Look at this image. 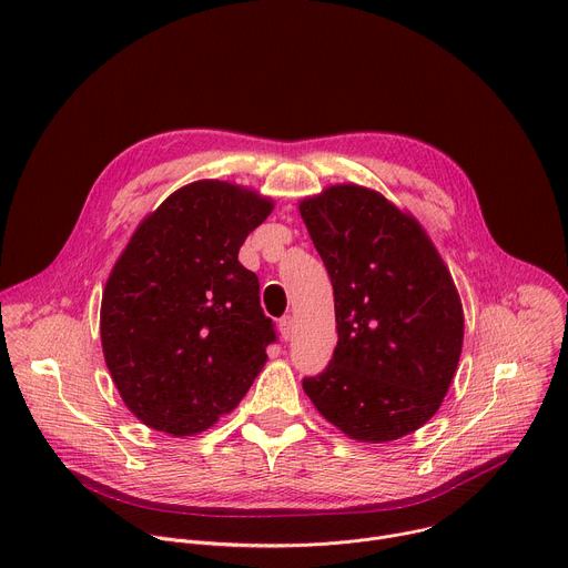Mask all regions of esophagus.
<instances>
[{
	"label": "esophagus",
	"mask_w": 568,
	"mask_h": 568,
	"mask_svg": "<svg viewBox=\"0 0 568 568\" xmlns=\"http://www.w3.org/2000/svg\"><path fill=\"white\" fill-rule=\"evenodd\" d=\"M292 331H294V318L287 314V316H283V318L278 321V333H281V337L287 342V339L292 337Z\"/></svg>",
	"instance_id": "34e87169"
}]
</instances>
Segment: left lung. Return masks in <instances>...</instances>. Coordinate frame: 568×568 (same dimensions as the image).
Masks as SVG:
<instances>
[{"label": "left lung", "mask_w": 568, "mask_h": 568, "mask_svg": "<svg viewBox=\"0 0 568 568\" xmlns=\"http://www.w3.org/2000/svg\"><path fill=\"white\" fill-rule=\"evenodd\" d=\"M298 211L331 274L339 335L328 368L303 390L353 440L414 434L438 412L463 348L447 265L420 222L377 191L335 184Z\"/></svg>", "instance_id": "8db88e82"}]
</instances>
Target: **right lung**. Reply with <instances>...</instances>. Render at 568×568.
I'll return each mask as SVG.
<instances>
[{
    "label": "right lung",
    "instance_id": "1",
    "mask_svg": "<svg viewBox=\"0 0 568 568\" xmlns=\"http://www.w3.org/2000/svg\"><path fill=\"white\" fill-rule=\"evenodd\" d=\"M274 202L200 180L132 233L101 301V344L125 407L150 429L195 436L233 412L276 339L258 276L237 261Z\"/></svg>",
    "mask_w": 568,
    "mask_h": 568
}]
</instances>
